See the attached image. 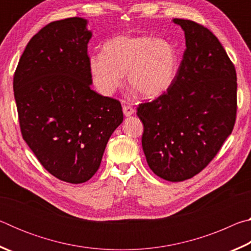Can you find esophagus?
Masks as SVG:
<instances>
[{"label":"esophagus","mask_w":251,"mask_h":251,"mask_svg":"<svg viewBox=\"0 0 251 251\" xmlns=\"http://www.w3.org/2000/svg\"><path fill=\"white\" fill-rule=\"evenodd\" d=\"M123 112H124L125 116H130V115H133V114H134L135 109L129 105H124V106H123Z\"/></svg>","instance_id":"obj_1"}]
</instances>
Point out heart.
<instances>
[{
    "mask_svg": "<svg viewBox=\"0 0 251 251\" xmlns=\"http://www.w3.org/2000/svg\"><path fill=\"white\" fill-rule=\"evenodd\" d=\"M88 66L95 85L104 95L113 94L127 73L129 86L141 96L151 99L163 94L173 84L177 54L166 40L122 35L105 43L103 54L92 55Z\"/></svg>",
    "mask_w": 251,
    "mask_h": 251,
    "instance_id": "1",
    "label": "heart"
}]
</instances>
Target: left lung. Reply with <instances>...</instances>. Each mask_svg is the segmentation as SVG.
I'll return each mask as SVG.
<instances>
[{
    "label": "left lung",
    "instance_id": "1",
    "mask_svg": "<svg viewBox=\"0 0 251 251\" xmlns=\"http://www.w3.org/2000/svg\"><path fill=\"white\" fill-rule=\"evenodd\" d=\"M186 49L173 84L138 105L143 151L150 168L169 181L201 173L231 134L237 116V74L219 40L203 25L174 19Z\"/></svg>",
    "mask_w": 251,
    "mask_h": 251
}]
</instances>
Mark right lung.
<instances>
[{"instance_id": "1", "label": "right lung", "mask_w": 251, "mask_h": 251, "mask_svg": "<svg viewBox=\"0 0 251 251\" xmlns=\"http://www.w3.org/2000/svg\"><path fill=\"white\" fill-rule=\"evenodd\" d=\"M86 24L70 18L45 25L29 40L13 77L23 139L50 175L70 184L95 175L123 122L120 100L91 87Z\"/></svg>"}]
</instances>
